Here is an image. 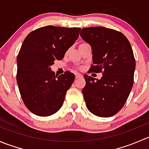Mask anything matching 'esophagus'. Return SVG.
Returning a JSON list of instances; mask_svg holds the SVG:
<instances>
[{"label": "esophagus", "mask_w": 149, "mask_h": 149, "mask_svg": "<svg viewBox=\"0 0 149 149\" xmlns=\"http://www.w3.org/2000/svg\"><path fill=\"white\" fill-rule=\"evenodd\" d=\"M75 75H76V79H80V78H82V75L81 74V73H75Z\"/></svg>", "instance_id": "1"}]
</instances>
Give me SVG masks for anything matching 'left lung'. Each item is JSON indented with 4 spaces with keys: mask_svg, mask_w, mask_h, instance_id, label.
<instances>
[{
    "mask_svg": "<svg viewBox=\"0 0 149 149\" xmlns=\"http://www.w3.org/2000/svg\"><path fill=\"white\" fill-rule=\"evenodd\" d=\"M80 36L92 49L94 65L90 70L102 73L97 80L84 75L86 107L97 116H113L124 106L133 85L136 61L130 42L123 33L102 26L82 29Z\"/></svg>",
    "mask_w": 149,
    "mask_h": 149,
    "instance_id": "left-lung-1",
    "label": "left lung"
}]
</instances>
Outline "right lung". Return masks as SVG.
<instances>
[{
    "mask_svg": "<svg viewBox=\"0 0 149 149\" xmlns=\"http://www.w3.org/2000/svg\"><path fill=\"white\" fill-rule=\"evenodd\" d=\"M81 28L47 26L26 36L17 56L18 86L24 103L33 114L47 117L62 107L75 75L55 76L51 66L63 59L79 38Z\"/></svg>",
    "mask_w": 149,
    "mask_h": 149,
    "instance_id": "obj_1",
    "label": "right lung"
}]
</instances>
